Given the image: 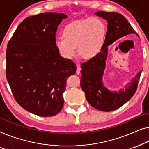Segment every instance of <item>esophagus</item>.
<instances>
[{"label": "esophagus", "mask_w": 149, "mask_h": 149, "mask_svg": "<svg viewBox=\"0 0 149 149\" xmlns=\"http://www.w3.org/2000/svg\"><path fill=\"white\" fill-rule=\"evenodd\" d=\"M80 71H81L80 66L77 65V69H76V74H80Z\"/></svg>", "instance_id": "1"}]
</instances>
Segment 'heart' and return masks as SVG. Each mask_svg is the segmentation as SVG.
<instances>
[{"label":"heart","instance_id":"1","mask_svg":"<svg viewBox=\"0 0 149 149\" xmlns=\"http://www.w3.org/2000/svg\"><path fill=\"white\" fill-rule=\"evenodd\" d=\"M107 29L104 23L97 17L69 23L63 32V38L56 42L58 51L66 58L74 57L77 52L81 57L90 59L99 53L104 42Z\"/></svg>","mask_w":149,"mask_h":149}]
</instances>
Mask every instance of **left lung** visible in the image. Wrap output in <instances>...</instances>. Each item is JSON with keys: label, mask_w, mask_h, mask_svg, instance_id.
Instances as JSON below:
<instances>
[{"label": "left lung", "mask_w": 149, "mask_h": 149, "mask_svg": "<svg viewBox=\"0 0 149 149\" xmlns=\"http://www.w3.org/2000/svg\"><path fill=\"white\" fill-rule=\"evenodd\" d=\"M95 15L107 20V32L104 42L97 55L81 64L80 85L87 101L92 107L102 111H112L121 107L134 95L142 71L125 89L119 93L109 91L104 86L102 80L107 56V47L124 36L130 33L137 35V33L120 13L97 11Z\"/></svg>", "instance_id": "1"}]
</instances>
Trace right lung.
Returning a JSON list of instances; mask_svg holds the SVG:
<instances>
[{"mask_svg": "<svg viewBox=\"0 0 149 149\" xmlns=\"http://www.w3.org/2000/svg\"><path fill=\"white\" fill-rule=\"evenodd\" d=\"M61 13L47 12L27 17L19 25L6 51V76L17 103L41 117L55 116L64 104L63 93L76 66L61 57L55 34Z\"/></svg>", "mask_w": 149, "mask_h": 149, "instance_id": "right-lung-1", "label": "right lung"}]
</instances>
